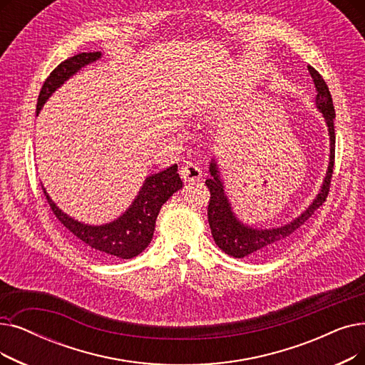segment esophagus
Segmentation results:
<instances>
[{
  "label": "esophagus",
  "instance_id": "1",
  "mask_svg": "<svg viewBox=\"0 0 365 365\" xmlns=\"http://www.w3.org/2000/svg\"><path fill=\"white\" fill-rule=\"evenodd\" d=\"M202 176V171L195 163H185L180 168V178L185 182H197Z\"/></svg>",
  "mask_w": 365,
  "mask_h": 365
}]
</instances>
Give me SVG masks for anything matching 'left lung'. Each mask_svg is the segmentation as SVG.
Listing matches in <instances>:
<instances>
[{
	"mask_svg": "<svg viewBox=\"0 0 365 365\" xmlns=\"http://www.w3.org/2000/svg\"><path fill=\"white\" fill-rule=\"evenodd\" d=\"M309 73L313 78V83L316 88V106L322 112L331 140V155H329V165L325 182L322 185L321 192L316 197V200L309 205V209L294 219L289 224L283 225L280 228L272 230H253L250 227H245L242 222L235 219L234 213L231 212L230 202L224 194V186L220 183L217 176L216 164H210V174L212 178L205 180L209 191L210 200L207 207L209 216V225L212 230V235L215 243L224 250L228 255L234 258H265L277 253L287 246L297 231L303 227L310 216L319 209L321 205L327 201L329 194V186L332 179V170H334V158H336V134H334V104L329 89L324 81V77L316 71L313 67L309 66Z\"/></svg>",
	"mask_w": 365,
	"mask_h": 365,
	"instance_id": "obj_1",
	"label": "left lung"
}]
</instances>
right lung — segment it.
<instances>
[{"label":"right lung","mask_w":365,"mask_h":365,"mask_svg":"<svg viewBox=\"0 0 365 365\" xmlns=\"http://www.w3.org/2000/svg\"><path fill=\"white\" fill-rule=\"evenodd\" d=\"M100 56V52H83L62 61L41 86L38 93L37 113L56 88H59L76 71L89 64V62L97 61ZM180 187L182 180L178 174V164H174L161 173L149 176L131 207L115 222H110V224L101 227L85 225L68 217L56 207L55 202L46 194L44 187L43 192L56 219L81 242L86 250L101 258L131 259L148 247L152 240L156 217L163 204Z\"/></svg>","instance_id":"add662e5"}]
</instances>
